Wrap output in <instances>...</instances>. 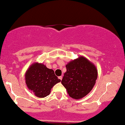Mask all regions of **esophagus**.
<instances>
[{
	"mask_svg": "<svg viewBox=\"0 0 125 125\" xmlns=\"http://www.w3.org/2000/svg\"><path fill=\"white\" fill-rule=\"evenodd\" d=\"M58 78H59V79H60V80L61 81V80H62V76H59V77H58Z\"/></svg>",
	"mask_w": 125,
	"mask_h": 125,
	"instance_id": "34e87169",
	"label": "esophagus"
}]
</instances>
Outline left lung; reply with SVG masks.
Returning a JSON list of instances; mask_svg holds the SVG:
<instances>
[{
    "label": "left lung",
    "mask_w": 125,
    "mask_h": 125,
    "mask_svg": "<svg viewBox=\"0 0 125 125\" xmlns=\"http://www.w3.org/2000/svg\"><path fill=\"white\" fill-rule=\"evenodd\" d=\"M61 83L71 97L80 99L87 95L93 89L97 77L95 65L81 56L66 65Z\"/></svg>",
    "instance_id": "8db88e82"
}]
</instances>
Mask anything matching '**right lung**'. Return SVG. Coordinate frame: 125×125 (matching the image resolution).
Segmentation results:
<instances>
[{"mask_svg": "<svg viewBox=\"0 0 125 125\" xmlns=\"http://www.w3.org/2000/svg\"><path fill=\"white\" fill-rule=\"evenodd\" d=\"M25 82L29 89L38 97L48 96L52 88L60 80L55 75L52 69H49L42 64L31 65L25 73Z\"/></svg>", "mask_w": 125, "mask_h": 125, "instance_id": "right-lung-1", "label": "right lung"}]
</instances>
